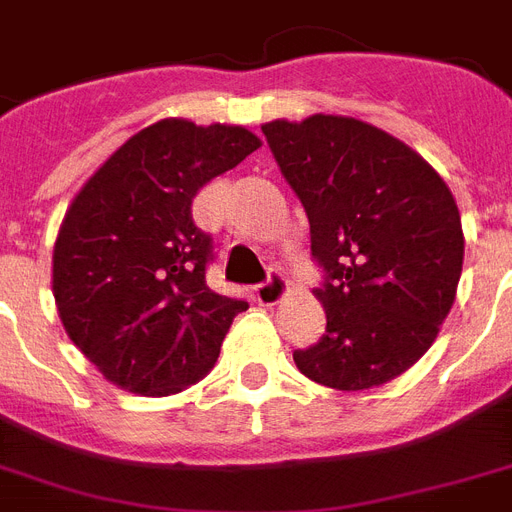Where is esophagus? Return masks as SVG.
Returning a JSON list of instances; mask_svg holds the SVG:
<instances>
[{"mask_svg":"<svg viewBox=\"0 0 512 512\" xmlns=\"http://www.w3.org/2000/svg\"><path fill=\"white\" fill-rule=\"evenodd\" d=\"M255 295H257V303H263V305L281 303L284 295H287V279H284L279 271H273L271 276H268V281L257 284Z\"/></svg>","mask_w":512,"mask_h":512,"instance_id":"obj_1","label":"esophagus"}]
</instances>
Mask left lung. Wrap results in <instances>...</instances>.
Segmentation results:
<instances>
[{"instance_id": "left-lung-1", "label": "left lung", "mask_w": 512, "mask_h": 512, "mask_svg": "<svg viewBox=\"0 0 512 512\" xmlns=\"http://www.w3.org/2000/svg\"><path fill=\"white\" fill-rule=\"evenodd\" d=\"M311 223L327 281V332L295 350L308 380L335 390L385 385L425 356L460 284L465 236L449 185L414 148L353 116L263 124Z\"/></svg>"}]
</instances>
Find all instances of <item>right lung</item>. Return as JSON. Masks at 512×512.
Instances as JSON below:
<instances>
[{"instance_id":"1","label":"right lung","mask_w":512,"mask_h":512,"mask_svg":"<svg viewBox=\"0 0 512 512\" xmlns=\"http://www.w3.org/2000/svg\"><path fill=\"white\" fill-rule=\"evenodd\" d=\"M263 146L239 124L162 119L79 188L52 249L66 335L116 388L172 396L204 380L244 300L207 287L193 196Z\"/></svg>"}]
</instances>
